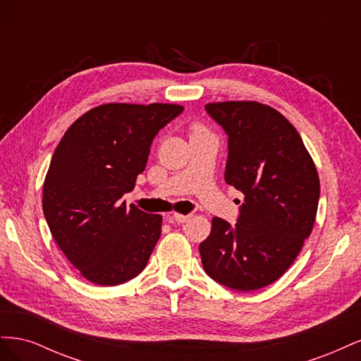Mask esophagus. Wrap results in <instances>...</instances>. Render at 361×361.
Here are the masks:
<instances>
[{
    "label": "esophagus",
    "mask_w": 361,
    "mask_h": 361,
    "mask_svg": "<svg viewBox=\"0 0 361 361\" xmlns=\"http://www.w3.org/2000/svg\"><path fill=\"white\" fill-rule=\"evenodd\" d=\"M191 218V215H182V214H174L170 220H171V223H178V224H183V223H187L188 220Z\"/></svg>",
    "instance_id": "obj_1"
}]
</instances>
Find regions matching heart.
<instances>
[{
  "label": "heart",
  "mask_w": 361,
  "mask_h": 361,
  "mask_svg": "<svg viewBox=\"0 0 361 361\" xmlns=\"http://www.w3.org/2000/svg\"><path fill=\"white\" fill-rule=\"evenodd\" d=\"M202 133H204V129L202 126H194L192 134H202Z\"/></svg>",
  "instance_id": "obj_1"
}]
</instances>
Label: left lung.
I'll use <instances>...</instances> for the list:
<instances>
[{"label": "left lung", "mask_w": 361, "mask_h": 361, "mask_svg": "<svg viewBox=\"0 0 361 361\" xmlns=\"http://www.w3.org/2000/svg\"><path fill=\"white\" fill-rule=\"evenodd\" d=\"M206 113L227 134L224 179L245 197L235 226L215 216L200 244L206 274L235 290L279 280L314 224L319 176L297 129L269 105L215 102Z\"/></svg>", "instance_id": "8db88e82"}]
</instances>
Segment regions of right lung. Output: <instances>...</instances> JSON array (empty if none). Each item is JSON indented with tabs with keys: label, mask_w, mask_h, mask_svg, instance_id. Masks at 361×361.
I'll return each mask as SVG.
<instances>
[{
	"label": "right lung",
	"mask_w": 361,
	"mask_h": 361,
	"mask_svg": "<svg viewBox=\"0 0 361 361\" xmlns=\"http://www.w3.org/2000/svg\"><path fill=\"white\" fill-rule=\"evenodd\" d=\"M182 111L173 104L99 105L75 120L54 152L43 214L64 256L94 285H122L146 268L162 216L120 199L145 171L159 129Z\"/></svg>",
	"instance_id": "right-lung-1"
}]
</instances>
